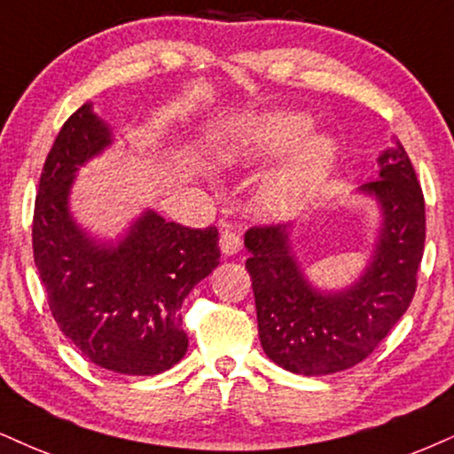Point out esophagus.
Returning a JSON list of instances; mask_svg holds the SVG:
<instances>
[{"instance_id":"1","label":"esophagus","mask_w":454,"mask_h":454,"mask_svg":"<svg viewBox=\"0 0 454 454\" xmlns=\"http://www.w3.org/2000/svg\"><path fill=\"white\" fill-rule=\"evenodd\" d=\"M218 244H221V253L225 256L238 254L239 250H242V239H239L238 233H233V231H223Z\"/></svg>"}]
</instances>
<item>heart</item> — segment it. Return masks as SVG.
<instances>
[{
	"instance_id": "1",
	"label": "heart",
	"mask_w": 454,
	"mask_h": 454,
	"mask_svg": "<svg viewBox=\"0 0 454 454\" xmlns=\"http://www.w3.org/2000/svg\"><path fill=\"white\" fill-rule=\"evenodd\" d=\"M311 120L303 114H278L262 117L250 130V147L256 153H286L307 137ZM303 141V140H302ZM304 142V141H303ZM301 143V142H300ZM334 158V143L328 137H309L286 168L273 175L262 187V201L271 210L284 212L299 204L307 189L320 178Z\"/></svg>"
}]
</instances>
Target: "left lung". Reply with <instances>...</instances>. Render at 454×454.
Listing matches in <instances>:
<instances>
[{
  "mask_svg": "<svg viewBox=\"0 0 454 454\" xmlns=\"http://www.w3.org/2000/svg\"><path fill=\"white\" fill-rule=\"evenodd\" d=\"M379 161L381 178L360 189L381 201L383 229L377 254L356 286L337 294L313 290L290 256L286 225L246 231V270L253 279L261 345L290 372L316 377L360 364L415 296L425 246L423 189L400 145Z\"/></svg>",
  "mask_w": 454,
  "mask_h": 454,
  "instance_id": "8db88e82",
  "label": "left lung"
}]
</instances>
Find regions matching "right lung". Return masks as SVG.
Masks as SVG:
<instances>
[{"label": "right lung", "mask_w": 454, "mask_h": 454, "mask_svg": "<svg viewBox=\"0 0 454 454\" xmlns=\"http://www.w3.org/2000/svg\"><path fill=\"white\" fill-rule=\"evenodd\" d=\"M111 143L83 105L50 149L33 210V259L54 322L88 360L120 374H160L189 339L181 305L218 265V229H189L147 212L117 246H97L67 210L77 166Z\"/></svg>", "instance_id": "right-lung-1"}]
</instances>
